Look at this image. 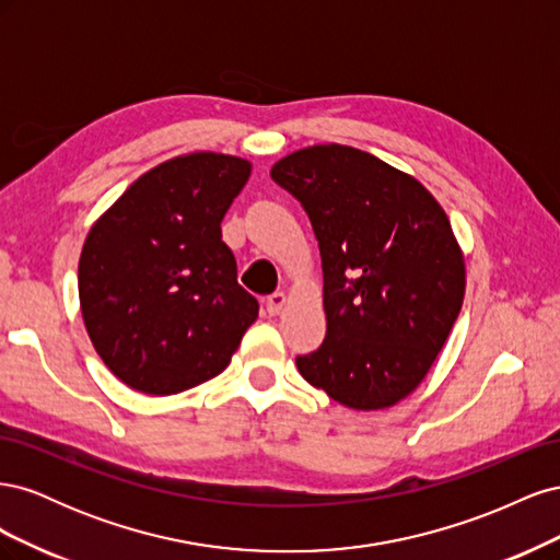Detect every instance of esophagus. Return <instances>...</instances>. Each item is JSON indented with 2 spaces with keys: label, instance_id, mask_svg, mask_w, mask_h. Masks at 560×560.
I'll return each mask as SVG.
<instances>
[{
  "label": "esophagus",
  "instance_id": "esophagus-1",
  "mask_svg": "<svg viewBox=\"0 0 560 560\" xmlns=\"http://www.w3.org/2000/svg\"><path fill=\"white\" fill-rule=\"evenodd\" d=\"M284 306H287L284 292H276V294H270V296L266 299V313H268V315H280V313L284 311Z\"/></svg>",
  "mask_w": 560,
  "mask_h": 560
}]
</instances>
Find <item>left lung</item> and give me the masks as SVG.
I'll list each match as a JSON object with an SVG mask.
<instances>
[{
  "instance_id": "obj_1",
  "label": "left lung",
  "mask_w": 560,
  "mask_h": 560,
  "mask_svg": "<svg viewBox=\"0 0 560 560\" xmlns=\"http://www.w3.org/2000/svg\"><path fill=\"white\" fill-rule=\"evenodd\" d=\"M306 210L325 276L327 336L296 358L313 387L358 411L395 406L428 376L463 308L465 259L416 177L346 144L270 167Z\"/></svg>"
}]
</instances>
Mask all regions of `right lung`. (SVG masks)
Masks as SVG:
<instances>
[{"instance_id":"right-lung-1","label":"right lung","mask_w":560,"mask_h":560,"mask_svg":"<svg viewBox=\"0 0 560 560\" xmlns=\"http://www.w3.org/2000/svg\"><path fill=\"white\" fill-rule=\"evenodd\" d=\"M252 163L196 151L151 167L97 219L79 259L83 325L112 374L177 395L229 366L259 303L238 284L222 219Z\"/></svg>"}]
</instances>
